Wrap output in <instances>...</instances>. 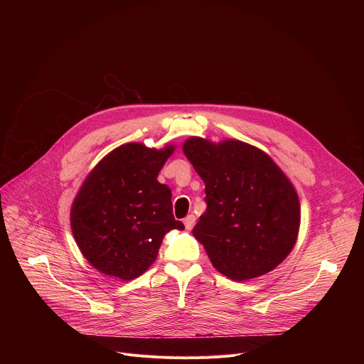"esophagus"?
<instances>
[{"label":"esophagus","mask_w":364,"mask_h":364,"mask_svg":"<svg viewBox=\"0 0 364 364\" xmlns=\"http://www.w3.org/2000/svg\"><path fill=\"white\" fill-rule=\"evenodd\" d=\"M183 222H184L186 229H187V230H191L193 226H194V223H196V216H194V215H188Z\"/></svg>","instance_id":"34e87169"}]
</instances>
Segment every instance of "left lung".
I'll return each instance as SVG.
<instances>
[{"label": "left lung", "mask_w": 364, "mask_h": 364, "mask_svg": "<svg viewBox=\"0 0 364 364\" xmlns=\"http://www.w3.org/2000/svg\"><path fill=\"white\" fill-rule=\"evenodd\" d=\"M183 151L205 186L193 229L213 267L235 281L261 277L292 250L301 220L296 191L268 155L240 141L190 138Z\"/></svg>", "instance_id": "1"}]
</instances>
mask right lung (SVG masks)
Returning a JSON list of instances; mask_svg holds the SVG:
<instances>
[{
  "label": "right lung",
  "mask_w": 364,
  "mask_h": 364,
  "mask_svg": "<svg viewBox=\"0 0 364 364\" xmlns=\"http://www.w3.org/2000/svg\"><path fill=\"white\" fill-rule=\"evenodd\" d=\"M173 146L125 144L85 180L70 213L83 256L105 275L131 281L155 261L163 237L184 225L173 216L171 190L157 181Z\"/></svg>",
  "instance_id": "obj_1"
}]
</instances>
